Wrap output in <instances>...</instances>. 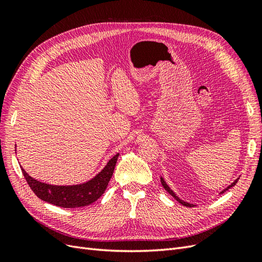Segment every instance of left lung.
Returning <instances> with one entry per match:
<instances>
[{"instance_id": "1", "label": "left lung", "mask_w": 262, "mask_h": 262, "mask_svg": "<svg viewBox=\"0 0 262 262\" xmlns=\"http://www.w3.org/2000/svg\"><path fill=\"white\" fill-rule=\"evenodd\" d=\"M238 179L239 178H237L234 182H232V184L231 185H229L228 187H226L224 190H222V191L220 192V193H224L225 191H226V190H228V189H231L232 187H234L236 184H237V181H238ZM161 182H162V186L164 187V189L166 190V191H167L170 195H172V198H175V199L180 203V204H182V205H185V207H188V208H193L194 207V204H191V203H188V202H186V201H184V200H181L180 199V198L175 193V192H173L172 191V190L169 188V186L167 185V184H166V181L164 180V178L163 177H161Z\"/></svg>"}]
</instances>
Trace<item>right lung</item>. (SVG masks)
Segmentation results:
<instances>
[{"label": "right lung", "instance_id": "obj_1", "mask_svg": "<svg viewBox=\"0 0 262 262\" xmlns=\"http://www.w3.org/2000/svg\"><path fill=\"white\" fill-rule=\"evenodd\" d=\"M119 153L110 158L105 167L92 179L83 184L70 186L46 184L29 176L23 167L20 169L31 190L41 200L61 208H81L92 204L105 192L114 173Z\"/></svg>", "mask_w": 262, "mask_h": 262}]
</instances>
